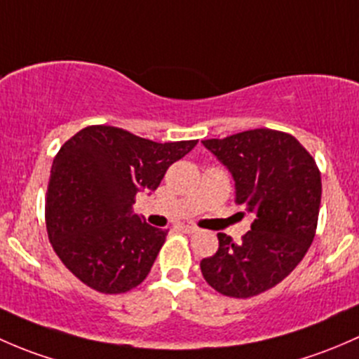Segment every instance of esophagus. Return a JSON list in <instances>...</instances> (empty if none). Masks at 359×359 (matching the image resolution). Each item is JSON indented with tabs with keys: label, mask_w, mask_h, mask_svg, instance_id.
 Wrapping results in <instances>:
<instances>
[{
	"label": "esophagus",
	"mask_w": 359,
	"mask_h": 359,
	"mask_svg": "<svg viewBox=\"0 0 359 359\" xmlns=\"http://www.w3.org/2000/svg\"><path fill=\"white\" fill-rule=\"evenodd\" d=\"M178 228L181 231H184V233H195L198 230L197 226H191V224H178Z\"/></svg>",
	"instance_id": "1"
}]
</instances>
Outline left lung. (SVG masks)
Returning a JSON list of instances; mask_svg holds the SVG:
<instances>
[{
    "label": "left lung",
    "mask_w": 359,
    "mask_h": 359,
    "mask_svg": "<svg viewBox=\"0 0 359 359\" xmlns=\"http://www.w3.org/2000/svg\"><path fill=\"white\" fill-rule=\"evenodd\" d=\"M202 143L233 176L236 204L254 216L242 242L217 233L219 249L201 261L202 275L219 294L254 297L289 276L313 243L320 171L294 136L275 129H250Z\"/></svg>",
    "instance_id": "1"
}]
</instances>
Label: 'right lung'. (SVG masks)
Returning <instances> with one entry per match:
<instances>
[{"mask_svg":"<svg viewBox=\"0 0 359 359\" xmlns=\"http://www.w3.org/2000/svg\"><path fill=\"white\" fill-rule=\"evenodd\" d=\"M197 140L157 143L114 126H88L53 158L46 230L53 250L84 285L123 294L150 273L168 230L133 210Z\"/></svg>","mask_w":359,"mask_h":359,"instance_id":"add662e5","label":"right lung"}]
</instances>
